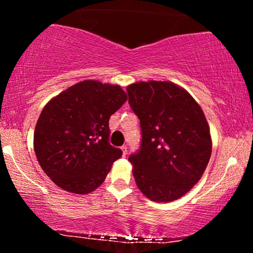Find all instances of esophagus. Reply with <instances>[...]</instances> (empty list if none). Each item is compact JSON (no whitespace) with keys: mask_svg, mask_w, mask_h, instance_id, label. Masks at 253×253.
<instances>
[{"mask_svg":"<svg viewBox=\"0 0 253 253\" xmlns=\"http://www.w3.org/2000/svg\"><path fill=\"white\" fill-rule=\"evenodd\" d=\"M122 151H123V155L126 156V154H127V146H122Z\"/></svg>","mask_w":253,"mask_h":253,"instance_id":"obj_1","label":"esophagus"}]
</instances>
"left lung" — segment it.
Returning a JSON list of instances; mask_svg holds the SVG:
<instances>
[{
	"label": "left lung",
	"mask_w": 253,
	"mask_h": 253,
	"mask_svg": "<svg viewBox=\"0 0 253 253\" xmlns=\"http://www.w3.org/2000/svg\"><path fill=\"white\" fill-rule=\"evenodd\" d=\"M126 90L142 132L139 149L128 157L137 186L155 202L182 198L211 157L203 110L185 89L169 81L136 83Z\"/></svg>",
	"instance_id": "1"
}]
</instances>
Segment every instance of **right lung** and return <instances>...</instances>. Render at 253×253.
<instances>
[{"label":"right lung","instance_id":"right-lung-1","mask_svg":"<svg viewBox=\"0 0 253 253\" xmlns=\"http://www.w3.org/2000/svg\"><path fill=\"white\" fill-rule=\"evenodd\" d=\"M126 100L119 85L84 80L44 106L33 145L41 169L54 184L87 194L105 181L123 154L109 144V118Z\"/></svg>","mask_w":253,"mask_h":253}]
</instances>
